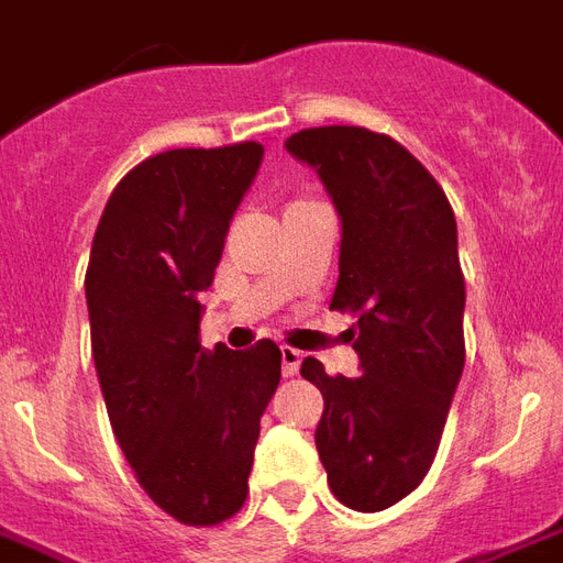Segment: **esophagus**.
Returning <instances> with one entry per match:
<instances>
[{"label": "esophagus", "instance_id": "1", "mask_svg": "<svg viewBox=\"0 0 563 563\" xmlns=\"http://www.w3.org/2000/svg\"><path fill=\"white\" fill-rule=\"evenodd\" d=\"M280 357H283V377H295V375H298L300 360H303V354H300L298 349H289V345H283Z\"/></svg>", "mask_w": 563, "mask_h": 563}]
</instances>
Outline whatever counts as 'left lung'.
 I'll return each mask as SVG.
<instances>
[{"label": "left lung", "instance_id": "obj_1", "mask_svg": "<svg viewBox=\"0 0 563 563\" xmlns=\"http://www.w3.org/2000/svg\"><path fill=\"white\" fill-rule=\"evenodd\" d=\"M291 156L316 167L342 221L330 310H349L360 377L300 375L324 396L316 449L342 505L393 508L422 484L461 380L463 286L449 197L396 139L363 126L300 129Z\"/></svg>", "mask_w": 563, "mask_h": 563}]
</instances>
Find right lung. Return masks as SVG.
<instances>
[{"mask_svg": "<svg viewBox=\"0 0 563 563\" xmlns=\"http://www.w3.org/2000/svg\"><path fill=\"white\" fill-rule=\"evenodd\" d=\"M263 153L242 141L144 158L111 191L85 274L114 437L144 493L186 526L242 510L260 419L280 384L272 339L251 351L200 345L197 298Z\"/></svg>", "mask_w": 563, "mask_h": 563, "instance_id": "add662e5", "label": "right lung"}]
</instances>
